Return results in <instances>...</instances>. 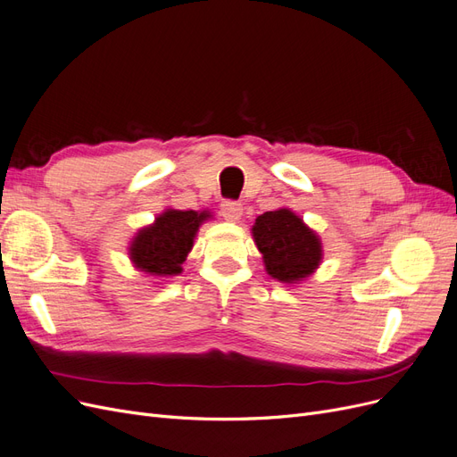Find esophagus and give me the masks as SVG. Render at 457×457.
I'll return each instance as SVG.
<instances>
[{
    "instance_id": "34e87169",
    "label": "esophagus",
    "mask_w": 457,
    "mask_h": 457,
    "mask_svg": "<svg viewBox=\"0 0 457 457\" xmlns=\"http://www.w3.org/2000/svg\"><path fill=\"white\" fill-rule=\"evenodd\" d=\"M220 211H222V216L228 220V222H237L243 214V204L239 201L226 199L220 204Z\"/></svg>"
}]
</instances>
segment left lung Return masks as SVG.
<instances>
[{
  "instance_id": "8db88e82",
  "label": "left lung",
  "mask_w": 457,
  "mask_h": 457,
  "mask_svg": "<svg viewBox=\"0 0 457 457\" xmlns=\"http://www.w3.org/2000/svg\"><path fill=\"white\" fill-rule=\"evenodd\" d=\"M253 235L268 273L278 281H302L319 266L322 256L319 237L288 209L258 216Z\"/></svg>"
}]
</instances>
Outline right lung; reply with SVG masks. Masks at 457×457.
Here are the masks:
<instances>
[{"mask_svg": "<svg viewBox=\"0 0 457 457\" xmlns=\"http://www.w3.org/2000/svg\"><path fill=\"white\" fill-rule=\"evenodd\" d=\"M209 212L167 211L155 224L138 231L130 246V260L145 273L179 275L194 237Z\"/></svg>", "mask_w": 457, "mask_h": 457, "instance_id": "right-lung-1", "label": "right lung"}]
</instances>
